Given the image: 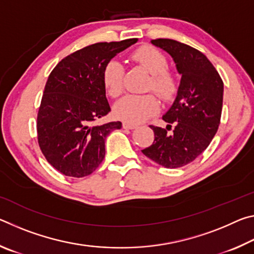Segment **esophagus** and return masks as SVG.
Returning <instances> with one entry per match:
<instances>
[{
	"label": "esophagus",
	"instance_id": "esophagus-1",
	"mask_svg": "<svg viewBox=\"0 0 254 254\" xmlns=\"http://www.w3.org/2000/svg\"><path fill=\"white\" fill-rule=\"evenodd\" d=\"M122 127H123V128H128V130H132V128H135L136 127V124H132V123H128V122H123Z\"/></svg>",
	"mask_w": 254,
	"mask_h": 254
}]
</instances>
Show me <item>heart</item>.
I'll list each match as a JSON object with an SVG mask.
<instances>
[{
    "label": "heart",
    "mask_w": 254,
    "mask_h": 254,
    "mask_svg": "<svg viewBox=\"0 0 254 254\" xmlns=\"http://www.w3.org/2000/svg\"><path fill=\"white\" fill-rule=\"evenodd\" d=\"M131 60L150 74L147 91H153L163 101H170L178 91L177 78L168 68V60L152 46H142L134 50ZM103 83L111 97H119L124 91V67L118 60H110L103 71ZM158 98L153 94L127 95L114 106L117 118L128 123H140L156 114Z\"/></svg>",
    "instance_id": "1"
}]
</instances>
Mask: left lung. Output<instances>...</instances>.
Segmentation results:
<instances>
[{
  "mask_svg": "<svg viewBox=\"0 0 254 254\" xmlns=\"http://www.w3.org/2000/svg\"><path fill=\"white\" fill-rule=\"evenodd\" d=\"M151 42L174 58L182 80L173 106L162 117L169 123L167 130L150 126L154 140L142 153L165 168H179L194 161L216 134L223 106V80L199 50L171 39ZM171 125L175 127L168 133Z\"/></svg>",
  "mask_w": 254,
  "mask_h": 254,
  "instance_id": "8db88e82",
  "label": "left lung"
}]
</instances>
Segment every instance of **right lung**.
Here are the masks:
<instances>
[{
    "mask_svg": "<svg viewBox=\"0 0 254 254\" xmlns=\"http://www.w3.org/2000/svg\"><path fill=\"white\" fill-rule=\"evenodd\" d=\"M137 39L97 42L68 55L50 72L37 117L38 143L56 170L68 177L91 175L105 157V139L121 122L95 126L109 113L103 71Z\"/></svg>",
    "mask_w": 254,
    "mask_h": 254,
    "instance_id": "obj_1",
    "label": "right lung"
}]
</instances>
